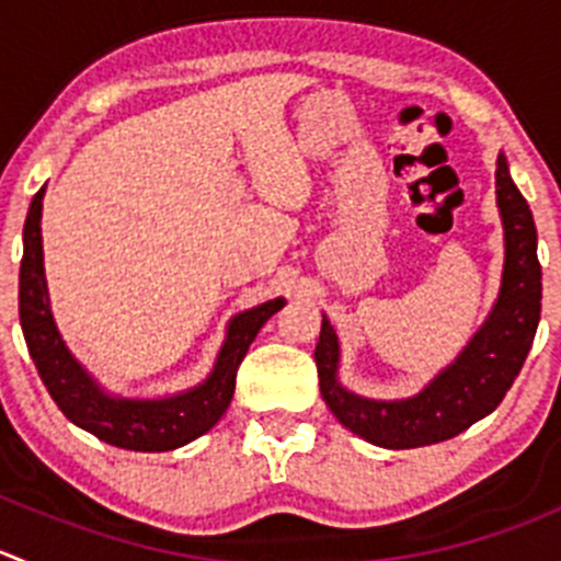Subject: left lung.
Instances as JSON below:
<instances>
[{
	"instance_id": "1",
	"label": "left lung",
	"mask_w": 561,
	"mask_h": 561,
	"mask_svg": "<svg viewBox=\"0 0 561 561\" xmlns=\"http://www.w3.org/2000/svg\"><path fill=\"white\" fill-rule=\"evenodd\" d=\"M496 203L504 225L502 290L482 329L458 358L408 400H367L336 378L340 340L325 320L314 347L320 394L336 419L364 442L383 449H413L447 442L496 411L524 367L540 323L542 271L537 230L507 159L496 161Z\"/></svg>"
}]
</instances>
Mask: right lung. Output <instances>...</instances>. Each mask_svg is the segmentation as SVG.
Returning a JSON list of instances; mask_svg holds the SVG:
<instances>
[{
    "label": "right lung",
    "mask_w": 561,
    "mask_h": 561,
    "mask_svg": "<svg viewBox=\"0 0 561 561\" xmlns=\"http://www.w3.org/2000/svg\"><path fill=\"white\" fill-rule=\"evenodd\" d=\"M46 186L32 197L24 221V257L19 274V318L26 347L37 375L59 411L81 431L101 442L134 453H167L194 442L225 416L236 391V375L265 320L285 307V298H274L260 307L236 314L227 329L225 345L216 356L214 373L194 389L159 400L108 394L98 380L68 351L48 307L46 274H43L41 210Z\"/></svg>",
    "instance_id": "obj_1"
}]
</instances>
